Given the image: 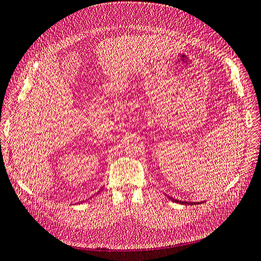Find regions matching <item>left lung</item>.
<instances>
[{
	"label": "left lung",
	"mask_w": 261,
	"mask_h": 261,
	"mask_svg": "<svg viewBox=\"0 0 261 261\" xmlns=\"http://www.w3.org/2000/svg\"><path fill=\"white\" fill-rule=\"evenodd\" d=\"M170 199L172 200V201H174V202H177V203H181V204H199V202H187V201H179V200H176V199H173L172 197H170Z\"/></svg>",
	"instance_id": "8db88e82"
}]
</instances>
